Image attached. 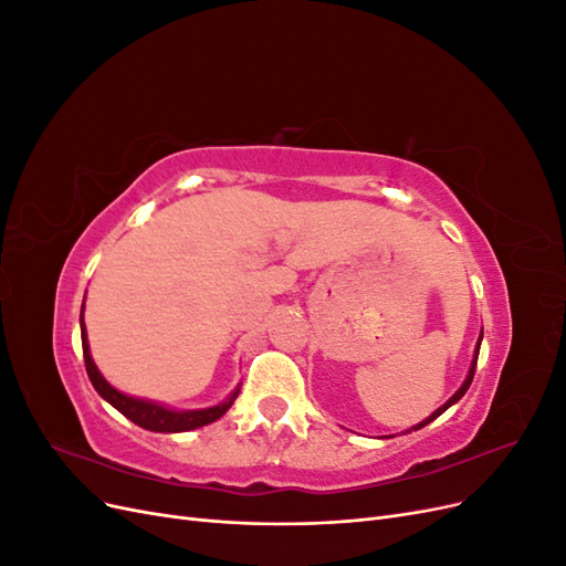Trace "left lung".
<instances>
[{
	"mask_svg": "<svg viewBox=\"0 0 566 566\" xmlns=\"http://www.w3.org/2000/svg\"><path fill=\"white\" fill-rule=\"evenodd\" d=\"M482 335H484V331H482ZM482 335H479V342H476V352H474V358H472V368H470V375H468V380L465 382H462V387L453 394V397L447 401V403H443L441 408H437L434 410V413L430 416V418H427L424 422H420L418 427H413V430H420V427H424V424H430L432 420H437L441 413H443V410H447V408H451L455 401H460L462 399V394H465L468 389H470V385H472V378H474V368H476V358H479V345H482Z\"/></svg>",
	"mask_w": 566,
	"mask_h": 566,
	"instance_id": "obj_1",
	"label": "left lung"
}]
</instances>
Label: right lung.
Here are the masks:
<instances>
[{"instance_id":"1","label":"right lung","mask_w":566,"mask_h":566,"mask_svg":"<svg viewBox=\"0 0 566 566\" xmlns=\"http://www.w3.org/2000/svg\"><path fill=\"white\" fill-rule=\"evenodd\" d=\"M82 310H84V306H82ZM80 321H82V314H80ZM82 352H84V366H87V375H90L94 389L111 406H115L125 418H129L134 424H139V427H144V430H150V432H188V430H196V427L210 424V422L219 420L221 416L227 413L229 406L235 399V394H238L235 391L229 401L219 403L214 408H205V410H169V408H163V406L153 403V401H142V399L127 397V394L113 389L104 380V375L98 373V368L92 361L90 345H87V331H84V323H82Z\"/></svg>"}]
</instances>
